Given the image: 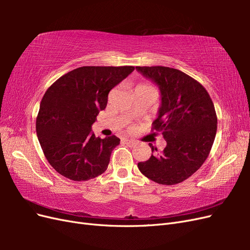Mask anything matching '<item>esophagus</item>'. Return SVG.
Instances as JSON below:
<instances>
[{"mask_svg":"<svg viewBox=\"0 0 250 250\" xmlns=\"http://www.w3.org/2000/svg\"><path fill=\"white\" fill-rule=\"evenodd\" d=\"M124 142L127 144L128 146H134L135 144H137V142H135L134 140H128V139H125Z\"/></svg>","mask_w":250,"mask_h":250,"instance_id":"esophagus-1","label":"esophagus"}]
</instances>
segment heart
Masks as SVG:
<instances>
[{"instance_id":"heart-1","label":"heart","mask_w":250,"mask_h":250,"mask_svg":"<svg viewBox=\"0 0 250 250\" xmlns=\"http://www.w3.org/2000/svg\"><path fill=\"white\" fill-rule=\"evenodd\" d=\"M138 87H151V86H149V85H146V84H142V85H139Z\"/></svg>"}]
</instances>
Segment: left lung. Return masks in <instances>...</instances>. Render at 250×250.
Listing matches in <instances>:
<instances>
[{
    "label": "left lung",
    "instance_id": "left-lung-1",
    "mask_svg": "<svg viewBox=\"0 0 250 250\" xmlns=\"http://www.w3.org/2000/svg\"><path fill=\"white\" fill-rule=\"evenodd\" d=\"M160 88L161 105L153 129L167 142L161 154L139 163L140 171L160 185H176L206 162L217 131V116L207 89L188 75L167 66H135Z\"/></svg>",
    "mask_w": 250,
    "mask_h": 250
}]
</instances>
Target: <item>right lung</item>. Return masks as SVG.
<instances>
[{"label": "right lung", "instance_id": "add662e5", "mask_svg": "<svg viewBox=\"0 0 250 250\" xmlns=\"http://www.w3.org/2000/svg\"><path fill=\"white\" fill-rule=\"evenodd\" d=\"M133 70L134 66H81L57 79L44 93L36 133L44 156L62 176L88 180L107 169L120 139L97 138L92 125L106 107L108 93Z\"/></svg>", "mask_w": 250, "mask_h": 250}]
</instances>
